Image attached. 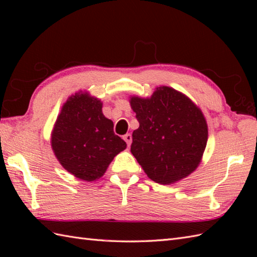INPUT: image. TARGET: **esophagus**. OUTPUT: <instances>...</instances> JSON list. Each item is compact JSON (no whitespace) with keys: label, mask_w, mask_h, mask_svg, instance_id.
<instances>
[{"label":"esophagus","mask_w":257,"mask_h":257,"mask_svg":"<svg viewBox=\"0 0 257 257\" xmlns=\"http://www.w3.org/2000/svg\"><path fill=\"white\" fill-rule=\"evenodd\" d=\"M123 139H124L125 143H127V146L130 147V145H132V141H133V136L130 134H125L123 136Z\"/></svg>","instance_id":"esophagus-1"}]
</instances>
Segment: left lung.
I'll return each mask as SVG.
<instances>
[{
    "label": "left lung",
    "mask_w": 257,
    "mask_h": 257,
    "mask_svg": "<svg viewBox=\"0 0 257 257\" xmlns=\"http://www.w3.org/2000/svg\"><path fill=\"white\" fill-rule=\"evenodd\" d=\"M130 103L139 128L130 151L152 181L169 184L188 177L199 166L207 141L200 109L170 87H158L150 98Z\"/></svg>",
    "instance_id": "8db88e82"
}]
</instances>
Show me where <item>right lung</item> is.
<instances>
[{
	"label": "right lung",
	"instance_id": "add662e5",
	"mask_svg": "<svg viewBox=\"0 0 257 257\" xmlns=\"http://www.w3.org/2000/svg\"><path fill=\"white\" fill-rule=\"evenodd\" d=\"M52 147L61 165L85 181L105 173L109 163L125 149L101 102L88 94H75L65 102L52 134Z\"/></svg>",
	"mask_w": 257,
	"mask_h": 257
}]
</instances>
